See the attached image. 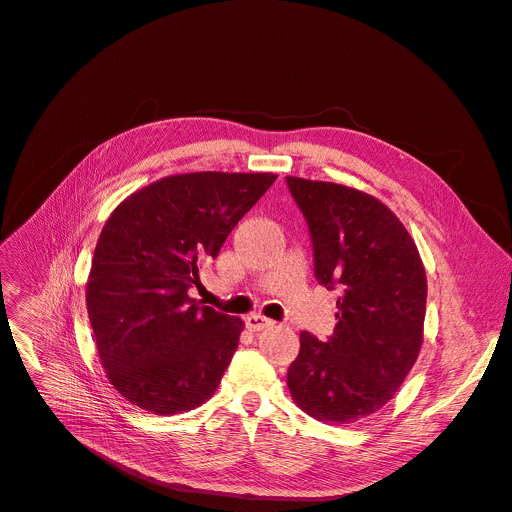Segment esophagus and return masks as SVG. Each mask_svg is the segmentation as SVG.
Returning <instances> with one entry per match:
<instances>
[{
  "mask_svg": "<svg viewBox=\"0 0 512 512\" xmlns=\"http://www.w3.org/2000/svg\"><path fill=\"white\" fill-rule=\"evenodd\" d=\"M275 323L271 321V319H266V316H262V314H248L246 316V327L250 329V331H262V329H266V327H273Z\"/></svg>",
  "mask_w": 512,
  "mask_h": 512,
  "instance_id": "1",
  "label": "esophagus"
}]
</instances>
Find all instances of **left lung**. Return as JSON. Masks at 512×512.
Listing matches in <instances>:
<instances>
[{
    "label": "left lung",
    "instance_id": "1",
    "mask_svg": "<svg viewBox=\"0 0 512 512\" xmlns=\"http://www.w3.org/2000/svg\"><path fill=\"white\" fill-rule=\"evenodd\" d=\"M285 181L306 218L316 281L342 289L327 342L300 333L289 392L316 421L356 423L392 400L417 362L427 304L423 262L398 216L369 193Z\"/></svg>",
    "mask_w": 512,
    "mask_h": 512
}]
</instances>
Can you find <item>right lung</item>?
I'll return each instance as SVG.
<instances>
[{"label": "right lung", "mask_w": 512, "mask_h": 512, "mask_svg": "<svg viewBox=\"0 0 512 512\" xmlns=\"http://www.w3.org/2000/svg\"><path fill=\"white\" fill-rule=\"evenodd\" d=\"M271 173H189L139 189L106 221L87 312L110 383L131 404L175 415L204 404L243 323L187 296L200 269L266 193Z\"/></svg>", "instance_id": "obj_1"}]
</instances>
